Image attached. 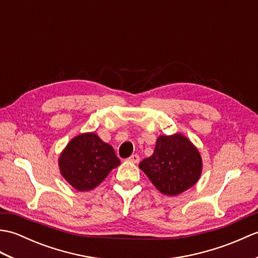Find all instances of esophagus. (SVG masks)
I'll return each instance as SVG.
<instances>
[{
  "mask_svg": "<svg viewBox=\"0 0 258 258\" xmlns=\"http://www.w3.org/2000/svg\"><path fill=\"white\" fill-rule=\"evenodd\" d=\"M128 162L132 163H139L140 162V156L138 154H133L128 157Z\"/></svg>",
  "mask_w": 258,
  "mask_h": 258,
  "instance_id": "obj_1",
  "label": "esophagus"
}]
</instances>
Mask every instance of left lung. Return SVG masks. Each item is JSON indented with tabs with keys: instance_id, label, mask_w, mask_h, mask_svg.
Here are the masks:
<instances>
[{
	"instance_id": "8db88e82",
	"label": "left lung",
	"mask_w": 258,
	"mask_h": 258,
	"mask_svg": "<svg viewBox=\"0 0 258 258\" xmlns=\"http://www.w3.org/2000/svg\"><path fill=\"white\" fill-rule=\"evenodd\" d=\"M139 166L161 193L175 196L197 183L203 164L193 143L176 133L158 136L153 155L144 158Z\"/></svg>"
}]
</instances>
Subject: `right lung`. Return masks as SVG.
Returning <instances> with one entry per match:
<instances>
[{
  "instance_id": "1",
  "label": "right lung",
  "mask_w": 258,
  "mask_h": 258,
  "mask_svg": "<svg viewBox=\"0 0 258 258\" xmlns=\"http://www.w3.org/2000/svg\"><path fill=\"white\" fill-rule=\"evenodd\" d=\"M119 164L113 147L95 133L75 136L58 158L62 176L80 191L95 188Z\"/></svg>"
}]
</instances>
